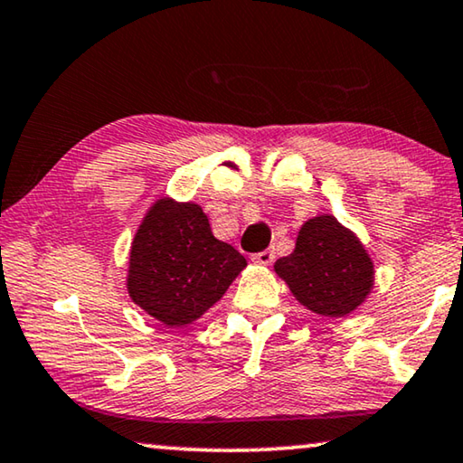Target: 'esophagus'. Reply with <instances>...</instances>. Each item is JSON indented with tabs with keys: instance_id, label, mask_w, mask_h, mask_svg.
I'll list each match as a JSON object with an SVG mask.
<instances>
[{
	"instance_id": "1",
	"label": "esophagus",
	"mask_w": 463,
	"mask_h": 463,
	"mask_svg": "<svg viewBox=\"0 0 463 463\" xmlns=\"http://www.w3.org/2000/svg\"><path fill=\"white\" fill-rule=\"evenodd\" d=\"M252 260L256 262V265H271V262L275 260V250H271V248H269V250H262V252H256V254H252Z\"/></svg>"
}]
</instances>
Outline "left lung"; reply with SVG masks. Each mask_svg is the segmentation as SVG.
Returning a JSON list of instances; mask_svg holds the SVG:
<instances>
[{
    "label": "left lung",
    "mask_w": 463,
    "mask_h": 463,
    "mask_svg": "<svg viewBox=\"0 0 463 463\" xmlns=\"http://www.w3.org/2000/svg\"><path fill=\"white\" fill-rule=\"evenodd\" d=\"M275 273L298 302L331 318L350 315L374 286L371 254L333 215L308 219L298 232L294 252L275 262Z\"/></svg>",
    "instance_id": "left-lung-1"
}]
</instances>
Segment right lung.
Segmentation results:
<instances>
[{
	"instance_id": "right-lung-1",
	"label": "right lung",
	"mask_w": 463,
	"mask_h": 463,
	"mask_svg": "<svg viewBox=\"0 0 463 463\" xmlns=\"http://www.w3.org/2000/svg\"><path fill=\"white\" fill-rule=\"evenodd\" d=\"M248 265L236 248L213 236L196 203L163 196L153 203L132 240L128 294L165 326L201 318Z\"/></svg>"
}]
</instances>
